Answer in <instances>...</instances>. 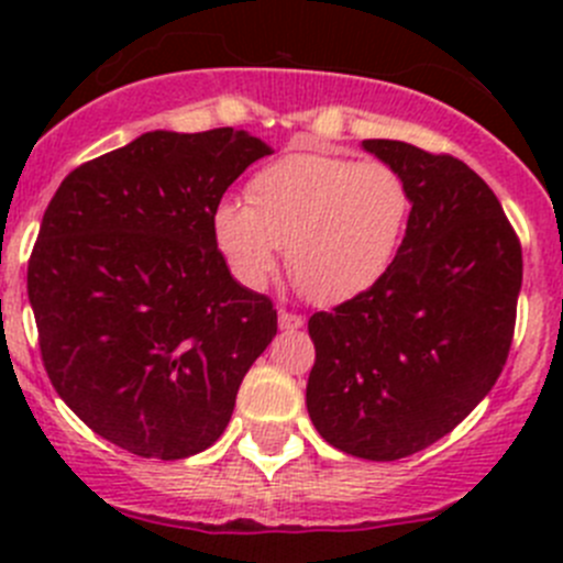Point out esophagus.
Instances as JSON below:
<instances>
[{"instance_id":"obj_1","label":"esophagus","mask_w":563,"mask_h":563,"mask_svg":"<svg viewBox=\"0 0 563 563\" xmlns=\"http://www.w3.org/2000/svg\"><path fill=\"white\" fill-rule=\"evenodd\" d=\"M277 323H280L283 332H294V329H299L305 323L302 316L291 313V310H277Z\"/></svg>"}]
</instances>
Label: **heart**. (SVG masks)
<instances>
[{
  "label": "heart",
  "instance_id": "obj_1",
  "mask_svg": "<svg viewBox=\"0 0 563 563\" xmlns=\"http://www.w3.org/2000/svg\"><path fill=\"white\" fill-rule=\"evenodd\" d=\"M245 203L223 201L212 231L231 272L264 288L280 266L305 297L340 305L376 286L395 264L413 196L389 163L329 152H291L250 176Z\"/></svg>",
  "mask_w": 563,
  "mask_h": 563
}]
</instances>
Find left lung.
I'll return each instance as SVG.
<instances>
[{"instance_id": "left-lung-1", "label": "left lung", "mask_w": 563, "mask_h": 563, "mask_svg": "<svg viewBox=\"0 0 563 563\" xmlns=\"http://www.w3.org/2000/svg\"><path fill=\"white\" fill-rule=\"evenodd\" d=\"M365 150L406 176L411 223L387 275L308 321V413L345 455L400 460L455 430L507 365L523 247L463 161L402 141Z\"/></svg>"}]
</instances>
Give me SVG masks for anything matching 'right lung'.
<instances>
[{
	"label": "right lung",
	"mask_w": 563,
	"mask_h": 563,
	"mask_svg": "<svg viewBox=\"0 0 563 563\" xmlns=\"http://www.w3.org/2000/svg\"><path fill=\"white\" fill-rule=\"evenodd\" d=\"M269 152L234 128L155 130L67 174L45 209L26 272L45 373L133 455L212 446L277 334L272 299L231 277L212 231L231 181Z\"/></svg>",
	"instance_id": "1"
}]
</instances>
